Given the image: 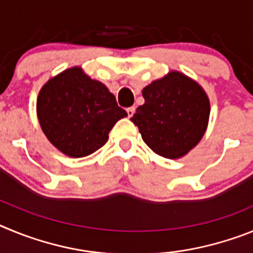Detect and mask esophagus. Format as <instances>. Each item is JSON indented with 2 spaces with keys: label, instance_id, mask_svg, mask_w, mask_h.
<instances>
[{
  "label": "esophagus",
  "instance_id": "34e87169",
  "mask_svg": "<svg viewBox=\"0 0 253 253\" xmlns=\"http://www.w3.org/2000/svg\"><path fill=\"white\" fill-rule=\"evenodd\" d=\"M126 113H128L129 118H131V116L134 115V113H135V107H134V106L128 107V109H126Z\"/></svg>",
  "mask_w": 253,
  "mask_h": 253
}]
</instances>
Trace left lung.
I'll use <instances>...</instances> for the list:
<instances>
[{
    "mask_svg": "<svg viewBox=\"0 0 253 253\" xmlns=\"http://www.w3.org/2000/svg\"><path fill=\"white\" fill-rule=\"evenodd\" d=\"M144 104L131 118L147 146L175 160L200 142L209 122L210 102L202 86L172 71L143 88Z\"/></svg>",
    "mask_w": 253,
    "mask_h": 253,
    "instance_id": "8db88e82",
    "label": "left lung"
}]
</instances>
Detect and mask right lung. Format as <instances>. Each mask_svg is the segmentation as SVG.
Here are the masks:
<instances>
[{"mask_svg": "<svg viewBox=\"0 0 253 253\" xmlns=\"http://www.w3.org/2000/svg\"><path fill=\"white\" fill-rule=\"evenodd\" d=\"M37 113L49 142L73 158L101 148L115 123L128 115L107 87L81 67L66 69L42 87Z\"/></svg>", "mask_w": 253, "mask_h": 253, "instance_id": "1", "label": "right lung"}]
</instances>
